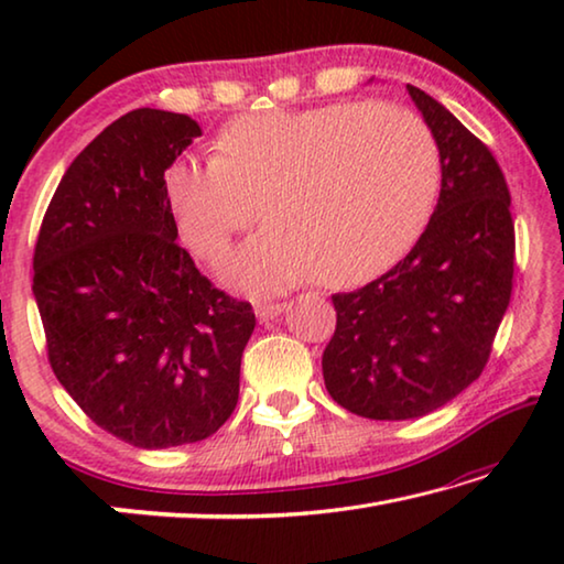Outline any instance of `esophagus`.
<instances>
[{"label": "esophagus", "instance_id": "esophagus-1", "mask_svg": "<svg viewBox=\"0 0 564 564\" xmlns=\"http://www.w3.org/2000/svg\"><path fill=\"white\" fill-rule=\"evenodd\" d=\"M281 311H283V303H271V301H259V303H256V316H259L261 323L273 321Z\"/></svg>", "mask_w": 564, "mask_h": 564}]
</instances>
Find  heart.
<instances>
[{
    "label": "heart",
    "mask_w": 564,
    "mask_h": 564,
    "mask_svg": "<svg viewBox=\"0 0 564 564\" xmlns=\"http://www.w3.org/2000/svg\"><path fill=\"white\" fill-rule=\"evenodd\" d=\"M214 149L166 169L169 206L191 251L218 263L259 204L269 228L228 271L253 291L313 275L346 289L386 273L425 231L441 186L431 129L395 104L246 113Z\"/></svg>",
    "instance_id": "heart-1"
}]
</instances>
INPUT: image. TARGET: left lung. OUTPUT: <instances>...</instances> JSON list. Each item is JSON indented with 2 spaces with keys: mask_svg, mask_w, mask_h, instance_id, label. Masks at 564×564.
I'll return each mask as SVG.
<instances>
[{
  "mask_svg": "<svg viewBox=\"0 0 564 564\" xmlns=\"http://www.w3.org/2000/svg\"><path fill=\"white\" fill-rule=\"evenodd\" d=\"M441 151V198L403 261L336 293L323 350L330 398L370 420L433 413L480 378L514 273L510 191L492 151L441 101L410 87Z\"/></svg>",
  "mask_w": 564,
  "mask_h": 564,
  "instance_id": "obj_1",
  "label": "left lung"
}]
</instances>
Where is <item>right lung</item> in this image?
I'll use <instances>...</instances> for the list:
<instances>
[{
	"label": "right lung",
	"mask_w": 564,
	"mask_h": 564,
	"mask_svg": "<svg viewBox=\"0 0 564 564\" xmlns=\"http://www.w3.org/2000/svg\"><path fill=\"white\" fill-rule=\"evenodd\" d=\"M202 127L133 109L66 169L34 246L54 376L101 431L144 451L214 435L238 403L256 328L176 243L164 174Z\"/></svg>",
	"instance_id": "obj_1"
}]
</instances>
